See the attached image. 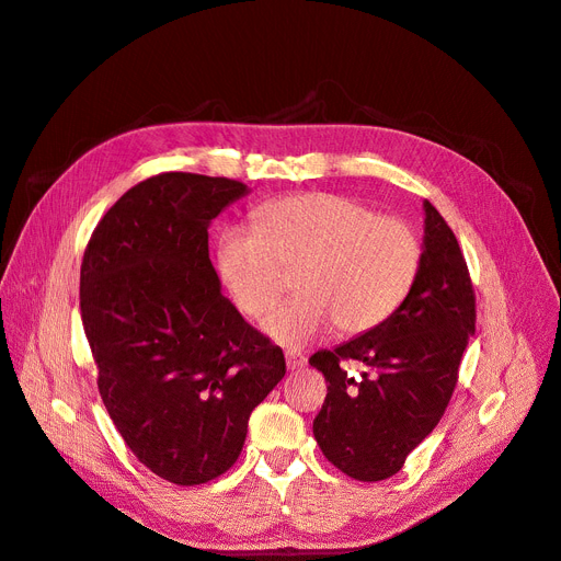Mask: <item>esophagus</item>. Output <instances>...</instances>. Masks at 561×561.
Returning <instances> with one entry per match:
<instances>
[{"mask_svg": "<svg viewBox=\"0 0 561 561\" xmlns=\"http://www.w3.org/2000/svg\"><path fill=\"white\" fill-rule=\"evenodd\" d=\"M285 363H287V368H290V370H299V368L307 366V356L297 352V350H287L285 352Z\"/></svg>", "mask_w": 561, "mask_h": 561, "instance_id": "obj_1", "label": "esophagus"}]
</instances>
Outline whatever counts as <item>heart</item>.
Wrapping results in <instances>:
<instances>
[{
	"label": "heart",
	"instance_id": "heart-1",
	"mask_svg": "<svg viewBox=\"0 0 561 561\" xmlns=\"http://www.w3.org/2000/svg\"><path fill=\"white\" fill-rule=\"evenodd\" d=\"M215 266L236 309L260 318L295 268L297 297L271 311L262 330L283 346H307L340 328L360 335L385 323L411 295L422 266V240L411 224L380 217L340 193H305L266 203L252 231L219 233Z\"/></svg>",
	"mask_w": 561,
	"mask_h": 561
}]
</instances>
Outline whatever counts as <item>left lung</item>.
I'll list each match as a JSON object with an SVG mask.
<instances>
[{"label":"left lung","mask_w":561,"mask_h":561,"mask_svg":"<svg viewBox=\"0 0 561 561\" xmlns=\"http://www.w3.org/2000/svg\"><path fill=\"white\" fill-rule=\"evenodd\" d=\"M422 209V266L411 295L385 323L309 358L328 382L313 420L316 442L332 465L358 481L393 477L432 434L474 335V290L458 240L430 201ZM344 359H358L371 373L354 381Z\"/></svg>","instance_id":"left-lung-1"}]
</instances>
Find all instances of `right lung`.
<instances>
[{"mask_svg":"<svg viewBox=\"0 0 561 561\" xmlns=\"http://www.w3.org/2000/svg\"><path fill=\"white\" fill-rule=\"evenodd\" d=\"M250 188L168 172L129 188L92 233L80 271L84 335L113 425L176 486L217 479L285 375L283 350L221 295L207 229Z\"/></svg>","mask_w":561,"mask_h":561,"instance_id":"right-lung-1","label":"right lung"}]
</instances>
